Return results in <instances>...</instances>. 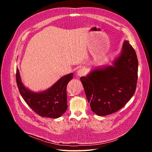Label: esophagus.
<instances>
[{
	"label": "esophagus",
	"instance_id": "34e87169",
	"mask_svg": "<svg viewBox=\"0 0 152 152\" xmlns=\"http://www.w3.org/2000/svg\"><path fill=\"white\" fill-rule=\"evenodd\" d=\"M86 73H87L86 69L84 68H82L77 72V75L78 77H82V76L85 75Z\"/></svg>",
	"mask_w": 152,
	"mask_h": 152
}]
</instances>
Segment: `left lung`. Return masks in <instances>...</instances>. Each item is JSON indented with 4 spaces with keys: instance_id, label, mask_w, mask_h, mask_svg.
Returning <instances> with one entry per match:
<instances>
[{
    "instance_id": "left-lung-1",
    "label": "left lung",
    "mask_w": 152,
    "mask_h": 152,
    "mask_svg": "<svg viewBox=\"0 0 152 152\" xmlns=\"http://www.w3.org/2000/svg\"><path fill=\"white\" fill-rule=\"evenodd\" d=\"M112 64L94 67L80 79L91 110L99 116L117 112L136 91L138 61L128 40H124Z\"/></svg>"
}]
</instances>
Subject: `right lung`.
<instances>
[{"label":"right lung","mask_w":152,"mask_h":152,"mask_svg":"<svg viewBox=\"0 0 152 152\" xmlns=\"http://www.w3.org/2000/svg\"><path fill=\"white\" fill-rule=\"evenodd\" d=\"M73 76V73H69L60 78L48 89L34 92L23 83L18 68L16 74L18 89L26 104L40 116L51 118L60 117L66 112L68 108L66 86Z\"/></svg>","instance_id":"obj_1"}]
</instances>
